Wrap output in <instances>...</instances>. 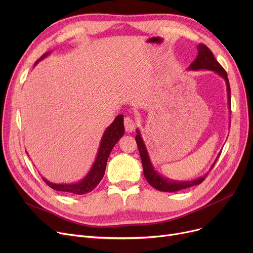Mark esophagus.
<instances>
[{
	"label": "esophagus",
	"instance_id": "34e87169",
	"mask_svg": "<svg viewBox=\"0 0 253 253\" xmlns=\"http://www.w3.org/2000/svg\"><path fill=\"white\" fill-rule=\"evenodd\" d=\"M124 126H125V130L127 132H132L136 127V122L130 117H125L124 118Z\"/></svg>",
	"mask_w": 253,
	"mask_h": 253
}]
</instances>
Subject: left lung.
<instances>
[{"mask_svg":"<svg viewBox=\"0 0 253 253\" xmlns=\"http://www.w3.org/2000/svg\"><path fill=\"white\" fill-rule=\"evenodd\" d=\"M197 49H198V55H197L196 59L189 66V70H192V71L209 70V71L216 73L219 77H221L224 80L225 85H227L228 104H229V109H230V112H231V88H230V83H229L227 72H225L222 66L216 61V59L213 56V53L211 52V50L206 45L199 44ZM136 133L137 134L135 136V140L137 142V147H138L140 158H141L144 177L147 178L148 182L152 185V187H154L156 190L161 191V192L173 193V192H177V191H180V190H184V189L194 187V185L200 184L205 179V177L207 176L208 172L212 168H213L215 162L217 161V158L220 155V154H218L217 158L215 159L214 163L211 165V168L207 172V173L200 176L199 178H196V179H193V180H185V181L184 180L179 181V180L170 179V178L162 176L160 173H159V172H157V170H155V167L153 166L151 158L149 156L148 150H147V148H145V144H144L143 139L141 137L139 129L136 130Z\"/></svg>","mask_w":253,"mask_h":253,"instance_id":"obj_1","label":"left lung"}]
</instances>
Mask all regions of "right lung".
I'll list each match as a JSON object with an SVG mask.
<instances>
[{"instance_id":"add662e5","label":"right lung","mask_w":253,"mask_h":253,"mask_svg":"<svg viewBox=\"0 0 253 253\" xmlns=\"http://www.w3.org/2000/svg\"><path fill=\"white\" fill-rule=\"evenodd\" d=\"M50 54V51L45 53L42 57L38 59L35 63V65L47 57ZM123 115H119L114 120V122L105 129L104 133L102 135L99 149L97 152V156L94 163H93L91 169L89 170L88 173L78 182L75 183H54L47 180L46 178L42 177L43 180L49 185L50 188L55 191L63 192V193H70V194H76V195H84L91 191L94 190L97 184L100 182L104 175V171L106 167V162H108L109 156L115 147V144L119 141V139L124 135V124H123ZM28 154V153H26Z\"/></svg>"}]
</instances>
